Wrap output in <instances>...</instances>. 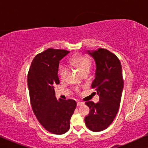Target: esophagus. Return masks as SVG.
Here are the masks:
<instances>
[{
  "instance_id": "34e87169",
  "label": "esophagus",
  "mask_w": 148,
  "mask_h": 148,
  "mask_svg": "<svg viewBox=\"0 0 148 148\" xmlns=\"http://www.w3.org/2000/svg\"><path fill=\"white\" fill-rule=\"evenodd\" d=\"M82 104H84V102H80V101H78V102H77V106H79L82 105Z\"/></svg>"
}]
</instances>
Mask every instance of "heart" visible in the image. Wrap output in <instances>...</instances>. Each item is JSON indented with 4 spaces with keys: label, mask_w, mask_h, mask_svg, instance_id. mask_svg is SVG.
Here are the masks:
<instances>
[{
    "label": "heart",
    "mask_w": 148,
    "mask_h": 148,
    "mask_svg": "<svg viewBox=\"0 0 148 148\" xmlns=\"http://www.w3.org/2000/svg\"><path fill=\"white\" fill-rule=\"evenodd\" d=\"M70 64L80 70L82 74L90 72L92 66V59L87 56L78 54L70 59ZM59 76L62 80H64L66 78L68 73V69L65 65L60 64L59 66ZM78 91V90H77Z\"/></svg>",
    "instance_id": "1"
}]
</instances>
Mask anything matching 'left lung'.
I'll use <instances>...</instances> for the list:
<instances>
[{"label": "left lung", "instance_id": "8db88e82", "mask_svg": "<svg viewBox=\"0 0 148 148\" xmlns=\"http://www.w3.org/2000/svg\"><path fill=\"white\" fill-rule=\"evenodd\" d=\"M88 52L96 62L92 88L100 96V101L96 103L92 101L85 103L90 108V113L84 120L90 130L100 132L111 124L120 108L123 88L122 65L114 53L104 48Z\"/></svg>", "mask_w": 148, "mask_h": 148}]
</instances>
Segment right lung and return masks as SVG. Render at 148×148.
<instances>
[{"label": "right lung", "mask_w": 148, "mask_h": 148, "mask_svg": "<svg viewBox=\"0 0 148 148\" xmlns=\"http://www.w3.org/2000/svg\"><path fill=\"white\" fill-rule=\"evenodd\" d=\"M70 51L48 48L38 54L28 73V86L33 112L46 130L63 134L70 129V119L76 107L74 100H63L55 96L54 86L59 84L60 60Z\"/></svg>", "instance_id": "obj_1"}]
</instances>
